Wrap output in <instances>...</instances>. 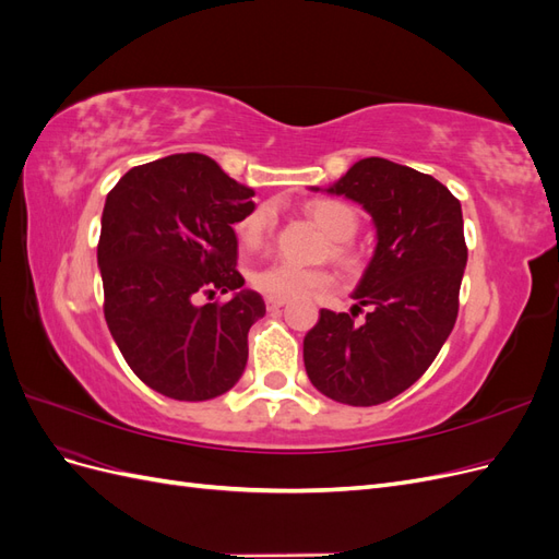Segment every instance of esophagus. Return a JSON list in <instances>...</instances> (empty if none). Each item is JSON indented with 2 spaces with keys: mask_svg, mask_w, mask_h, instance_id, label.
<instances>
[{
  "mask_svg": "<svg viewBox=\"0 0 559 559\" xmlns=\"http://www.w3.org/2000/svg\"><path fill=\"white\" fill-rule=\"evenodd\" d=\"M265 306L267 310H280L286 306V298H280V296H265Z\"/></svg>",
  "mask_w": 559,
  "mask_h": 559,
  "instance_id": "esophagus-1",
  "label": "esophagus"
}]
</instances>
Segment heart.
I'll list each match as a JSON object with an SVG mask.
<instances>
[{
	"mask_svg": "<svg viewBox=\"0 0 559 559\" xmlns=\"http://www.w3.org/2000/svg\"><path fill=\"white\" fill-rule=\"evenodd\" d=\"M308 216L317 224V228L326 235L333 242L331 253L333 259L349 263V253L345 245L359 226V216L354 207L345 205L341 200H312L306 207ZM270 230V212L257 210L245 216L238 224V240L245 249H257ZM251 284L265 296H280V298H296L310 292H321L331 286V275L324 270L300 267L286 261H275L261 265L251 273Z\"/></svg>",
	"mask_w": 559,
	"mask_h": 559,
	"instance_id": "obj_1",
	"label": "heart"
}]
</instances>
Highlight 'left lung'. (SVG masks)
<instances>
[{
  "mask_svg": "<svg viewBox=\"0 0 559 559\" xmlns=\"http://www.w3.org/2000/svg\"><path fill=\"white\" fill-rule=\"evenodd\" d=\"M310 189L359 202L376 226V249L349 314L321 310L302 361L324 396L378 405L425 376L452 333L468 257L462 205L433 177L376 156ZM364 305L367 319L354 322Z\"/></svg>",
  "mask_w": 559,
  "mask_h": 559,
  "instance_id": "8db88e82",
  "label": "left lung"
}]
</instances>
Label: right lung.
Instances as JSON below:
<instances>
[{
    "instance_id": "right-lung-1",
    "label": "right lung",
    "mask_w": 559,
    "mask_h": 559,
    "mask_svg": "<svg viewBox=\"0 0 559 559\" xmlns=\"http://www.w3.org/2000/svg\"><path fill=\"white\" fill-rule=\"evenodd\" d=\"M251 195L202 154L132 167L107 195L97 245L107 326L132 373L167 399L210 401L245 373L247 333L265 314L235 270L233 226L257 210ZM214 290L231 300L200 307Z\"/></svg>"
}]
</instances>
